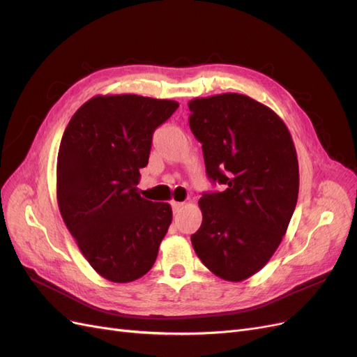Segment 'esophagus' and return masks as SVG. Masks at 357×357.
Returning a JSON list of instances; mask_svg holds the SVG:
<instances>
[{"label": "esophagus", "instance_id": "esophagus-1", "mask_svg": "<svg viewBox=\"0 0 357 357\" xmlns=\"http://www.w3.org/2000/svg\"><path fill=\"white\" fill-rule=\"evenodd\" d=\"M171 205H172V210H174V211L177 213V211H180L183 207H185V202H177V201H172V202H171Z\"/></svg>", "mask_w": 357, "mask_h": 357}]
</instances>
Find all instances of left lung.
I'll list each match as a JSON object with an SVG mask.
<instances>
[{
    "label": "left lung",
    "instance_id": "8db88e82",
    "mask_svg": "<svg viewBox=\"0 0 357 357\" xmlns=\"http://www.w3.org/2000/svg\"><path fill=\"white\" fill-rule=\"evenodd\" d=\"M207 176L223 192L204 193L201 228L190 241L201 262L226 282H243L282 243L299 190L296 149L269 107L241 93L189 101Z\"/></svg>",
    "mask_w": 357,
    "mask_h": 357
}]
</instances>
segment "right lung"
I'll return each mask as SVG.
<instances>
[{
	"label": "right lung",
	"instance_id": "add662e5",
	"mask_svg": "<svg viewBox=\"0 0 357 357\" xmlns=\"http://www.w3.org/2000/svg\"><path fill=\"white\" fill-rule=\"evenodd\" d=\"M177 107L134 93L96 95L62 135L59 211L86 261L109 282L129 283L149 273L171 225V205L143 198L137 185L155 129Z\"/></svg>",
	"mask_w": 357,
	"mask_h": 357
}]
</instances>
